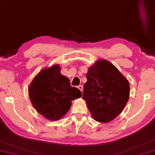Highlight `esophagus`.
Masks as SVG:
<instances>
[{"mask_svg":"<svg viewBox=\"0 0 155 155\" xmlns=\"http://www.w3.org/2000/svg\"><path fill=\"white\" fill-rule=\"evenodd\" d=\"M77 88L79 89V90L81 92L83 91V86H82V85H79V86L77 87Z\"/></svg>","mask_w":155,"mask_h":155,"instance_id":"34e87169","label":"esophagus"}]
</instances>
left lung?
Here are the masks:
<instances>
[{
  "instance_id": "obj_1",
  "label": "left lung",
  "mask_w": 155,
  "mask_h": 155,
  "mask_svg": "<svg viewBox=\"0 0 155 155\" xmlns=\"http://www.w3.org/2000/svg\"><path fill=\"white\" fill-rule=\"evenodd\" d=\"M82 97L94 120L108 122L124 109L130 95L127 79L109 62L97 61L89 68Z\"/></svg>"
}]
</instances>
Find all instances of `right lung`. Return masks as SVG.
<instances>
[{
    "instance_id": "right-lung-1",
    "label": "right lung",
    "mask_w": 155,
    "mask_h": 155,
    "mask_svg": "<svg viewBox=\"0 0 155 155\" xmlns=\"http://www.w3.org/2000/svg\"><path fill=\"white\" fill-rule=\"evenodd\" d=\"M29 96L36 111L49 120H58L70 109L71 101L81 96L79 89L71 86L60 74L59 65L45 68L30 85Z\"/></svg>"
}]
</instances>
